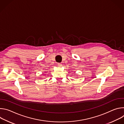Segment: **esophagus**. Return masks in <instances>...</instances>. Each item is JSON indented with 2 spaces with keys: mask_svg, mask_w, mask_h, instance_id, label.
<instances>
[{
  "mask_svg": "<svg viewBox=\"0 0 124 124\" xmlns=\"http://www.w3.org/2000/svg\"><path fill=\"white\" fill-rule=\"evenodd\" d=\"M57 65H58V67H61V66H62V64H61V63H58V64H57Z\"/></svg>",
  "mask_w": 124,
  "mask_h": 124,
  "instance_id": "34e87169",
  "label": "esophagus"
}]
</instances>
